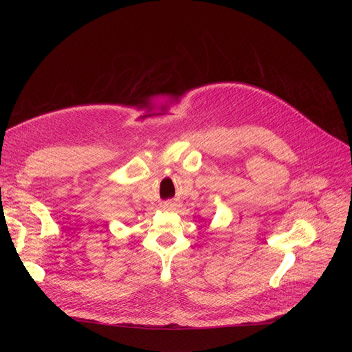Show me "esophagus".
Here are the masks:
<instances>
[{
    "instance_id": "34e87169",
    "label": "esophagus",
    "mask_w": 352,
    "mask_h": 352,
    "mask_svg": "<svg viewBox=\"0 0 352 352\" xmlns=\"http://www.w3.org/2000/svg\"><path fill=\"white\" fill-rule=\"evenodd\" d=\"M174 206H175V204H174V201H171V199H170V201H165L164 204H162V207H164V208H173Z\"/></svg>"
}]
</instances>
